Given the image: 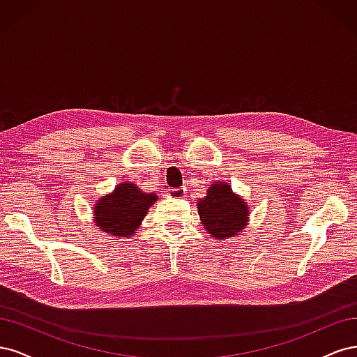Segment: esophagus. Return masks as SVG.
I'll return each instance as SVG.
<instances>
[{"label":"esophagus","instance_id":"1","mask_svg":"<svg viewBox=\"0 0 357 357\" xmlns=\"http://www.w3.org/2000/svg\"><path fill=\"white\" fill-rule=\"evenodd\" d=\"M186 189L185 188H176V189H168L167 197L168 198H185Z\"/></svg>","mask_w":357,"mask_h":357}]
</instances>
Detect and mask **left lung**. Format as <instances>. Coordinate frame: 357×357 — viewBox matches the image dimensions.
Here are the masks:
<instances>
[{"instance_id": "obj_1", "label": "left lung", "mask_w": 357, "mask_h": 357, "mask_svg": "<svg viewBox=\"0 0 357 357\" xmlns=\"http://www.w3.org/2000/svg\"><path fill=\"white\" fill-rule=\"evenodd\" d=\"M207 197L198 202V213L204 228L218 240L234 236L247 225V205L235 195L228 183H215Z\"/></svg>"}]
</instances>
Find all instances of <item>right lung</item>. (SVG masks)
Masks as SVG:
<instances>
[{
    "label": "right lung",
    "instance_id": "obj_1",
    "mask_svg": "<svg viewBox=\"0 0 357 357\" xmlns=\"http://www.w3.org/2000/svg\"><path fill=\"white\" fill-rule=\"evenodd\" d=\"M155 193H143L137 186L123 183L112 195L101 198L95 207L96 226L114 236L134 234L150 205L156 201Z\"/></svg>",
    "mask_w": 357,
    "mask_h": 357
}]
</instances>
